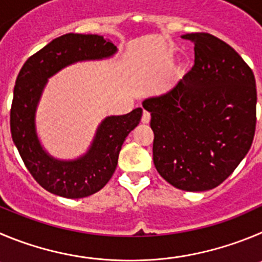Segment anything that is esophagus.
<instances>
[{"instance_id":"obj_1","label":"esophagus","mask_w":262,"mask_h":262,"mask_svg":"<svg viewBox=\"0 0 262 262\" xmlns=\"http://www.w3.org/2000/svg\"><path fill=\"white\" fill-rule=\"evenodd\" d=\"M150 119H151L150 112L143 111V114H142V119H141V121H142L143 124H147V123H150Z\"/></svg>"}]
</instances>
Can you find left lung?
Segmentation results:
<instances>
[{"mask_svg": "<svg viewBox=\"0 0 262 262\" xmlns=\"http://www.w3.org/2000/svg\"><path fill=\"white\" fill-rule=\"evenodd\" d=\"M191 70L170 90L143 101L151 112L159 174L185 191L221 185L251 148L256 129V80L243 58L209 33H187Z\"/></svg>", "mask_w": 262, "mask_h": 262, "instance_id": "8db88e82", "label": "left lung"}]
</instances>
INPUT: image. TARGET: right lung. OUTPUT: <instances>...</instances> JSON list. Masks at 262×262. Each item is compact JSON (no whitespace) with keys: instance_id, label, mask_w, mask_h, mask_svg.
<instances>
[{"instance_id":"obj_1","label":"right lung","mask_w":262,"mask_h":262,"mask_svg":"<svg viewBox=\"0 0 262 262\" xmlns=\"http://www.w3.org/2000/svg\"><path fill=\"white\" fill-rule=\"evenodd\" d=\"M115 53L116 46L102 36L67 33L29 57L16 77L10 110L11 137L32 177L49 192L79 199L99 191L116 169L126 136L141 121L139 107L126 115L106 117L90 150L73 161L53 159L38 142L35 112L48 77L71 63L102 59Z\"/></svg>"}]
</instances>
